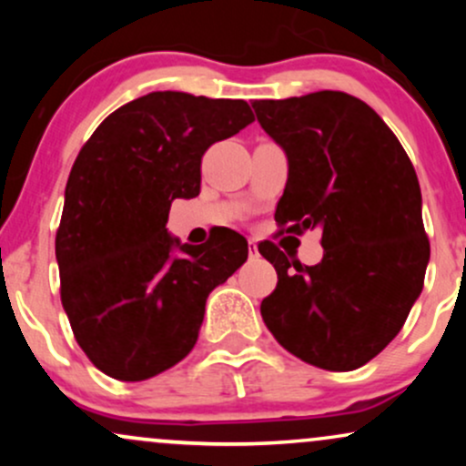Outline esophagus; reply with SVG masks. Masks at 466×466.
<instances>
[{
	"label": "esophagus",
	"mask_w": 466,
	"mask_h": 466,
	"mask_svg": "<svg viewBox=\"0 0 466 466\" xmlns=\"http://www.w3.org/2000/svg\"><path fill=\"white\" fill-rule=\"evenodd\" d=\"M248 251H249L251 258H256V256H258V245H256L254 238L248 240Z\"/></svg>",
	"instance_id": "34e87169"
}]
</instances>
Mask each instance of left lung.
Masks as SVG:
<instances>
[{"label":"left lung","mask_w":466,"mask_h":466,"mask_svg":"<svg viewBox=\"0 0 466 466\" xmlns=\"http://www.w3.org/2000/svg\"><path fill=\"white\" fill-rule=\"evenodd\" d=\"M251 106L289 159L280 232L319 228L324 248L318 265H302L271 240L258 245L278 274L260 315L291 355L355 370L397 337L422 291L430 238L416 170L377 111L350 94Z\"/></svg>","instance_id":"8db88e82"}]
</instances>
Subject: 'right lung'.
I'll return each instance as SVG.
<instances>
[{
  "label": "right lung",
  "instance_id": "right-lung-1",
  "mask_svg": "<svg viewBox=\"0 0 466 466\" xmlns=\"http://www.w3.org/2000/svg\"><path fill=\"white\" fill-rule=\"evenodd\" d=\"M254 122L245 100L153 92L106 116L72 166L56 260L74 337L98 370L144 381L197 344L210 291L248 258L218 229L203 245L166 232L170 203L201 190V157Z\"/></svg>",
  "mask_w": 466,
  "mask_h": 466
}]
</instances>
